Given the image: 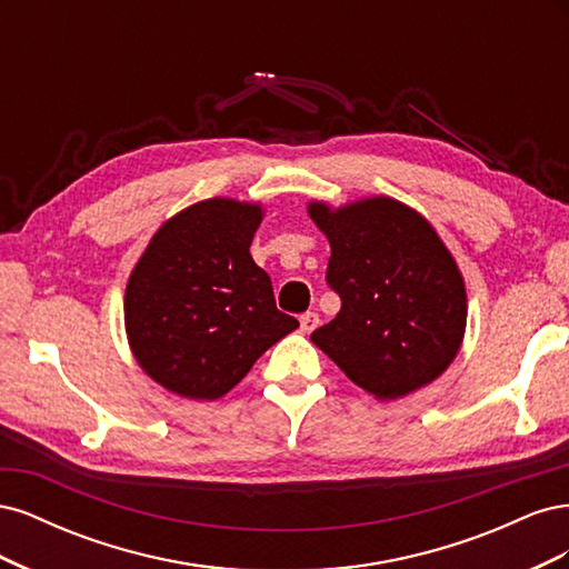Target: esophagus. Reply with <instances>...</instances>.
Listing matches in <instances>:
<instances>
[{
	"instance_id": "esophagus-1",
	"label": "esophagus",
	"mask_w": 569,
	"mask_h": 569,
	"mask_svg": "<svg viewBox=\"0 0 569 569\" xmlns=\"http://www.w3.org/2000/svg\"><path fill=\"white\" fill-rule=\"evenodd\" d=\"M301 332H313L316 327H318V322H320V318H318V313H313V311H308V313H303L301 318Z\"/></svg>"
}]
</instances>
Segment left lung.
<instances>
[{
    "label": "left lung",
    "mask_w": 569,
    "mask_h": 569,
    "mask_svg": "<svg viewBox=\"0 0 569 569\" xmlns=\"http://www.w3.org/2000/svg\"><path fill=\"white\" fill-rule=\"evenodd\" d=\"M308 216L330 239L325 280L341 299L311 341L377 399L435 382L468 320L462 274L435 228L389 197L341 209L311 201Z\"/></svg>",
    "instance_id": "obj_1"
}]
</instances>
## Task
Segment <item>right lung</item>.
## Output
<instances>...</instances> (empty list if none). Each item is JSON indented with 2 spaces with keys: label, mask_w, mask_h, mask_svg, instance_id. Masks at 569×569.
<instances>
[{
  "label": "right lung",
  "mask_w": 569,
  "mask_h": 569,
  "mask_svg": "<svg viewBox=\"0 0 569 569\" xmlns=\"http://www.w3.org/2000/svg\"><path fill=\"white\" fill-rule=\"evenodd\" d=\"M261 218L258 203L199 201L166 220L137 261L126 332L137 363L168 391L220 399L299 327L249 253Z\"/></svg>",
  "instance_id": "right-lung-1"
}]
</instances>
